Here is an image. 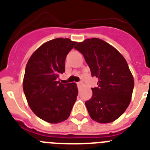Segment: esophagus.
<instances>
[{
	"label": "esophagus",
	"instance_id": "esophagus-1",
	"mask_svg": "<svg viewBox=\"0 0 150 150\" xmlns=\"http://www.w3.org/2000/svg\"><path fill=\"white\" fill-rule=\"evenodd\" d=\"M82 82H78V83H76V84H77V86H80V85H82Z\"/></svg>",
	"mask_w": 150,
	"mask_h": 150
}]
</instances>
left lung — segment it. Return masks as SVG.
I'll use <instances>...</instances> for the list:
<instances>
[{
    "instance_id": "8db88e82",
    "label": "left lung",
    "mask_w": 150,
    "mask_h": 150,
    "mask_svg": "<svg viewBox=\"0 0 150 150\" xmlns=\"http://www.w3.org/2000/svg\"><path fill=\"white\" fill-rule=\"evenodd\" d=\"M74 49L83 55L91 76L98 79V87L91 88V98L85 103L90 117L100 123L113 122L127 109L133 92L134 78L127 62L98 38L86 40Z\"/></svg>"
}]
</instances>
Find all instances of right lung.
I'll use <instances>...</instances> for the list:
<instances>
[{
	"label": "right lung",
	"mask_w": 150,
	"mask_h": 150,
	"mask_svg": "<svg viewBox=\"0 0 150 150\" xmlns=\"http://www.w3.org/2000/svg\"><path fill=\"white\" fill-rule=\"evenodd\" d=\"M76 42L56 38L34 52L25 67L23 90L28 105L37 116L50 123L66 120L76 102V83H62L59 75L65 71V59Z\"/></svg>",
	"instance_id": "right-lung-1"
}]
</instances>
